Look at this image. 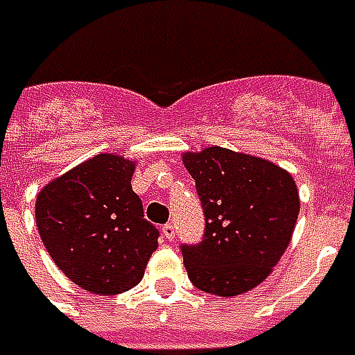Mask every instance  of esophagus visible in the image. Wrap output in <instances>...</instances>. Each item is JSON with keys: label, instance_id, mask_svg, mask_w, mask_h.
<instances>
[{"label": "esophagus", "instance_id": "34e87169", "mask_svg": "<svg viewBox=\"0 0 355 355\" xmlns=\"http://www.w3.org/2000/svg\"><path fill=\"white\" fill-rule=\"evenodd\" d=\"M162 233H164V237L168 239V241H171V239L175 237V229H173L171 223H166V225L162 227Z\"/></svg>", "mask_w": 355, "mask_h": 355}]
</instances>
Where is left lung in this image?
Here are the masks:
<instances>
[{
	"instance_id": "obj_1",
	"label": "left lung",
	"mask_w": 355,
	"mask_h": 355,
	"mask_svg": "<svg viewBox=\"0 0 355 355\" xmlns=\"http://www.w3.org/2000/svg\"><path fill=\"white\" fill-rule=\"evenodd\" d=\"M205 213V237L182 247L189 280L199 291L239 296L279 265L291 245L300 198L291 171L265 157L207 146L182 154Z\"/></svg>"
}]
</instances>
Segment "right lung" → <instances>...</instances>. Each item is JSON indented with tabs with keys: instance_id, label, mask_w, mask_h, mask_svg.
Masks as SVG:
<instances>
[{
	"instance_id": "right-lung-1",
	"label": "right lung",
	"mask_w": 355,
	"mask_h": 355,
	"mask_svg": "<svg viewBox=\"0 0 355 355\" xmlns=\"http://www.w3.org/2000/svg\"><path fill=\"white\" fill-rule=\"evenodd\" d=\"M136 159L96 154L37 193L35 221L45 249L75 284L92 294L134 288L157 249V229L132 191Z\"/></svg>"
}]
</instances>
